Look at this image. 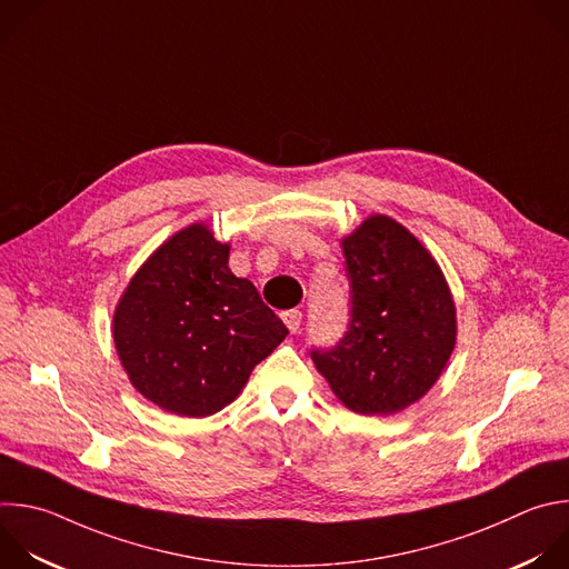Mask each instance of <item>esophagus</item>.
<instances>
[{
    "label": "esophagus",
    "instance_id": "obj_1",
    "mask_svg": "<svg viewBox=\"0 0 569 569\" xmlns=\"http://www.w3.org/2000/svg\"><path fill=\"white\" fill-rule=\"evenodd\" d=\"M283 321H286L290 332H297L299 326H301V312L299 310H288V312H283Z\"/></svg>",
    "mask_w": 569,
    "mask_h": 569
}]
</instances>
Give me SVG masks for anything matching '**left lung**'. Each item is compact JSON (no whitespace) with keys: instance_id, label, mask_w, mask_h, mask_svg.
<instances>
[{"instance_id":"1","label":"left lung","mask_w":569,"mask_h":569,"mask_svg":"<svg viewBox=\"0 0 569 569\" xmlns=\"http://www.w3.org/2000/svg\"><path fill=\"white\" fill-rule=\"evenodd\" d=\"M350 281V326L312 361L335 398L359 416H391L440 380L458 339L442 268L422 241L387 214L341 237Z\"/></svg>"}]
</instances>
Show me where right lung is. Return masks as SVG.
Segmentation results:
<instances>
[{"label": "right lung", "instance_id": "add662e5", "mask_svg": "<svg viewBox=\"0 0 569 569\" xmlns=\"http://www.w3.org/2000/svg\"><path fill=\"white\" fill-rule=\"evenodd\" d=\"M228 261L230 243L192 223L147 257L116 303L111 332L129 382L171 416L208 418L232 405L288 335Z\"/></svg>", "mask_w": 569, "mask_h": 569}]
</instances>
